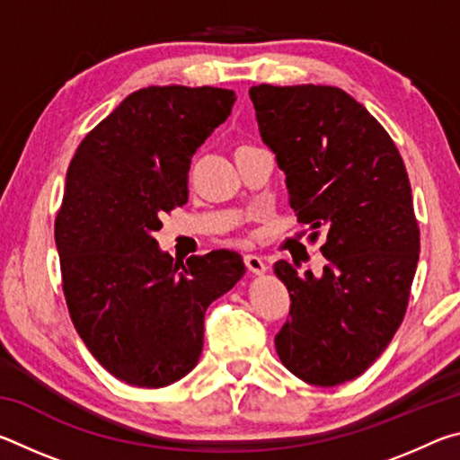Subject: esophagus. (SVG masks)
<instances>
[{
	"label": "esophagus",
	"instance_id": "obj_1",
	"mask_svg": "<svg viewBox=\"0 0 460 460\" xmlns=\"http://www.w3.org/2000/svg\"><path fill=\"white\" fill-rule=\"evenodd\" d=\"M245 266L255 276H261V274H266V271H268L266 261H263L260 255H245Z\"/></svg>",
	"mask_w": 460,
	"mask_h": 460
}]
</instances>
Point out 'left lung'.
Returning a JSON list of instances; mask_svg holds the SVG:
<instances>
[{"mask_svg":"<svg viewBox=\"0 0 460 460\" xmlns=\"http://www.w3.org/2000/svg\"><path fill=\"white\" fill-rule=\"evenodd\" d=\"M249 97L290 207L313 239L324 235L321 276L274 263L292 300L278 357L306 384H345L385 351L406 314L420 253L406 166L381 123L342 89L258 84Z\"/></svg>","mask_w":460,"mask_h":460,"instance_id":"left-lung-1","label":"left lung"}]
</instances>
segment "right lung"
Wrapping results in <instances>:
<instances>
[{"mask_svg": "<svg viewBox=\"0 0 460 460\" xmlns=\"http://www.w3.org/2000/svg\"><path fill=\"white\" fill-rule=\"evenodd\" d=\"M235 99L215 87L139 89L68 166L54 223L66 306L93 357L129 385L164 387L190 373L208 305L245 274L237 252L178 263L154 237L160 217L189 200L192 155Z\"/></svg>", "mask_w": 460, "mask_h": 460, "instance_id": "obj_1", "label": "right lung"}]
</instances>
